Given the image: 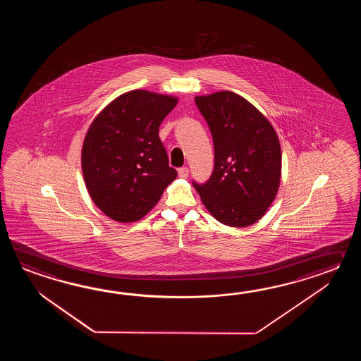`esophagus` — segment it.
<instances>
[{
    "label": "esophagus",
    "mask_w": 361,
    "mask_h": 361,
    "mask_svg": "<svg viewBox=\"0 0 361 361\" xmlns=\"http://www.w3.org/2000/svg\"><path fill=\"white\" fill-rule=\"evenodd\" d=\"M178 174H179V177L183 178V179L188 177V168L187 166L180 168V169L178 170Z\"/></svg>",
    "instance_id": "obj_1"
}]
</instances>
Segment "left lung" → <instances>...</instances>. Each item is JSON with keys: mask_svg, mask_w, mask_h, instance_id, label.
<instances>
[{"mask_svg": "<svg viewBox=\"0 0 361 361\" xmlns=\"http://www.w3.org/2000/svg\"><path fill=\"white\" fill-rule=\"evenodd\" d=\"M214 145V168L205 183L192 182L207 210L231 227L261 219L276 196L281 149L269 120L232 92L196 97Z\"/></svg>", "mask_w": 361, "mask_h": 361, "instance_id": "left-lung-1", "label": "left lung"}]
</instances>
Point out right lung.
I'll return each instance as SVG.
<instances>
[{
  "label": "right lung",
  "mask_w": 361,
  "mask_h": 361,
  "mask_svg": "<svg viewBox=\"0 0 361 361\" xmlns=\"http://www.w3.org/2000/svg\"><path fill=\"white\" fill-rule=\"evenodd\" d=\"M177 98L146 90L126 92L94 120L82 146L87 191L117 222L138 221L177 178L159 137V126Z\"/></svg>",
  "instance_id": "right-lung-1"
}]
</instances>
